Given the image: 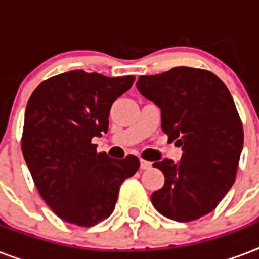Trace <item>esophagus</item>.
I'll return each mask as SVG.
<instances>
[{
    "instance_id": "1",
    "label": "esophagus",
    "mask_w": 259,
    "mask_h": 259,
    "mask_svg": "<svg viewBox=\"0 0 259 259\" xmlns=\"http://www.w3.org/2000/svg\"><path fill=\"white\" fill-rule=\"evenodd\" d=\"M150 166H152V162L145 161V160H140V168L141 169H150Z\"/></svg>"
}]
</instances>
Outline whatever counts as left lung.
I'll use <instances>...</instances> for the list:
<instances>
[{"instance_id":"left-lung-1","label":"left lung","mask_w":259,"mask_h":259,"mask_svg":"<svg viewBox=\"0 0 259 259\" xmlns=\"http://www.w3.org/2000/svg\"><path fill=\"white\" fill-rule=\"evenodd\" d=\"M137 89L161 110L162 132L183 150L180 162L153 164L165 183L152 204L173 221H196L215 209L237 176L243 129L233 97L217 75L189 67L140 76Z\"/></svg>"}]
</instances>
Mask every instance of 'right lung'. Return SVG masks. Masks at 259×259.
Returning a JSON list of instances; mask_svg holds the SVG:
<instances>
[{
    "instance_id": "obj_1",
    "label": "right lung",
    "mask_w": 259,
    "mask_h": 259,
    "mask_svg": "<svg viewBox=\"0 0 259 259\" xmlns=\"http://www.w3.org/2000/svg\"><path fill=\"white\" fill-rule=\"evenodd\" d=\"M133 82L132 75L75 70L40 83L30 95L22 154L41 197L63 221L91 227L109 218L121 184L140 168L133 154L111 158L91 142L107 133L111 105Z\"/></svg>"
}]
</instances>
